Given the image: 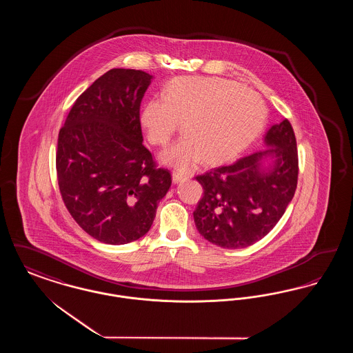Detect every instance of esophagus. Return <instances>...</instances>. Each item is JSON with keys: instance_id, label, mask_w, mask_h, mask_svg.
Here are the masks:
<instances>
[{"instance_id": "1", "label": "esophagus", "mask_w": 353, "mask_h": 353, "mask_svg": "<svg viewBox=\"0 0 353 353\" xmlns=\"http://www.w3.org/2000/svg\"><path fill=\"white\" fill-rule=\"evenodd\" d=\"M172 180H173L174 184H179V183L186 180V176L183 174V173H179V172H173V173H172Z\"/></svg>"}]
</instances>
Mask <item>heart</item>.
<instances>
[{
	"instance_id": "heart-1",
	"label": "heart",
	"mask_w": 353,
	"mask_h": 353,
	"mask_svg": "<svg viewBox=\"0 0 353 353\" xmlns=\"http://www.w3.org/2000/svg\"><path fill=\"white\" fill-rule=\"evenodd\" d=\"M163 99L147 101L140 124L153 145H165L181 120L184 136L160 154L180 170L232 160L262 132L266 108L258 97L226 79L179 77L167 83Z\"/></svg>"
}]
</instances>
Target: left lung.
<instances>
[{"mask_svg":"<svg viewBox=\"0 0 353 353\" xmlns=\"http://www.w3.org/2000/svg\"><path fill=\"white\" fill-rule=\"evenodd\" d=\"M265 141L270 148L196 177L203 196L193 217L199 233L210 243L223 249L248 248L269 234L285 214L299 173L291 123L285 119L274 124ZM268 155L273 164L265 170L261 163Z\"/></svg>","mask_w":353,"mask_h":353,"instance_id":"8db88e82","label":"left lung"}]
</instances>
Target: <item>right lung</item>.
I'll list each match as a JSON object with an SVG mask.
<instances>
[{"label": "right lung", "mask_w": 353, "mask_h": 353, "mask_svg": "<svg viewBox=\"0 0 353 353\" xmlns=\"http://www.w3.org/2000/svg\"><path fill=\"white\" fill-rule=\"evenodd\" d=\"M152 77L112 68L72 104L58 134L57 179L68 213L108 245L147 234L172 176L143 144L140 104Z\"/></svg>", "instance_id": "right-lung-1"}]
</instances>
